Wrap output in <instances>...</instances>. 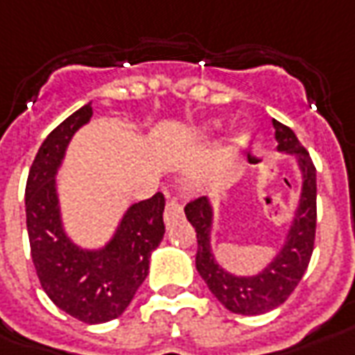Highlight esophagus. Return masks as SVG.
Wrapping results in <instances>:
<instances>
[{
  "label": "esophagus",
  "mask_w": 355,
  "mask_h": 355,
  "mask_svg": "<svg viewBox=\"0 0 355 355\" xmlns=\"http://www.w3.org/2000/svg\"><path fill=\"white\" fill-rule=\"evenodd\" d=\"M163 216H165V223H167V225H171V223H175L177 219L182 218V204L178 202L177 198H168Z\"/></svg>",
  "instance_id": "1"
}]
</instances>
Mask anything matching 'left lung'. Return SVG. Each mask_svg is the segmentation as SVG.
Returning a JSON list of instances; mask_svg holds the SVG:
<instances>
[{
    "instance_id": "1",
    "label": "left lung",
    "mask_w": 355,
    "mask_h": 355,
    "mask_svg": "<svg viewBox=\"0 0 355 355\" xmlns=\"http://www.w3.org/2000/svg\"><path fill=\"white\" fill-rule=\"evenodd\" d=\"M272 124L276 130L278 151L289 153L297 161L301 171V194L286 241L264 270L252 276H235L219 266L211 250L214 206L209 198H198L184 208L190 225L196 229L198 274L208 284L209 291L218 297L219 303L237 315H262L279 307L303 278L315 245L317 168L307 149L299 144L293 130L284 126L278 120H272Z\"/></svg>"
}]
</instances>
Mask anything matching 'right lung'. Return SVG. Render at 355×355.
Masks as SVG:
<instances>
[{"mask_svg":"<svg viewBox=\"0 0 355 355\" xmlns=\"http://www.w3.org/2000/svg\"><path fill=\"white\" fill-rule=\"evenodd\" d=\"M93 116L85 105L54 128L36 153L25 188L26 231L36 276L52 303L73 319L98 324L120 317L149 272V257L165 235L161 192L126 209L112 239L83 248L67 237L56 175L71 137Z\"/></svg>","mask_w":355,"mask_h":355,"instance_id":"obj_1","label":"right lung"}]
</instances>
